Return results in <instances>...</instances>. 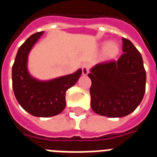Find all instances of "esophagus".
Returning a JSON list of instances; mask_svg holds the SVG:
<instances>
[{
    "label": "esophagus",
    "mask_w": 157,
    "mask_h": 157,
    "mask_svg": "<svg viewBox=\"0 0 157 157\" xmlns=\"http://www.w3.org/2000/svg\"><path fill=\"white\" fill-rule=\"evenodd\" d=\"M89 68H90V66H89L87 63H85L82 65V75H84V76L87 75V74H88V72H89Z\"/></svg>",
    "instance_id": "1"
}]
</instances>
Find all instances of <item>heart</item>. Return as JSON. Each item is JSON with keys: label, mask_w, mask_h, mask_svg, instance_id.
<instances>
[{"label": "heart", "mask_w": 157, "mask_h": 157, "mask_svg": "<svg viewBox=\"0 0 157 157\" xmlns=\"http://www.w3.org/2000/svg\"><path fill=\"white\" fill-rule=\"evenodd\" d=\"M102 51V58L104 61H109L116 58L121 52V47L116 41H103L100 44Z\"/></svg>", "instance_id": "b5f03b06"}]
</instances>
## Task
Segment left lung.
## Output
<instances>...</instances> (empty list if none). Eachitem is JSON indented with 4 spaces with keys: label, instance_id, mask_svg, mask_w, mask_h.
I'll return each instance as SVG.
<instances>
[{
    "label": "left lung",
    "instance_id": "left-lung-1",
    "mask_svg": "<svg viewBox=\"0 0 157 157\" xmlns=\"http://www.w3.org/2000/svg\"><path fill=\"white\" fill-rule=\"evenodd\" d=\"M117 61L100 63L90 70L91 106L108 117H122L134 112L144 98L146 71L140 52L129 40L122 38Z\"/></svg>",
    "mask_w": 157,
    "mask_h": 157
}]
</instances>
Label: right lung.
<instances>
[{"mask_svg":"<svg viewBox=\"0 0 157 157\" xmlns=\"http://www.w3.org/2000/svg\"><path fill=\"white\" fill-rule=\"evenodd\" d=\"M43 34H33L18 48L12 68V82L15 97L23 109L35 117H49L63 111L66 91L78 82L82 69L49 80L33 77L28 71V56Z\"/></svg>","mask_w":157,"mask_h":157,"instance_id":"obj_1","label":"right lung"}]
</instances>
